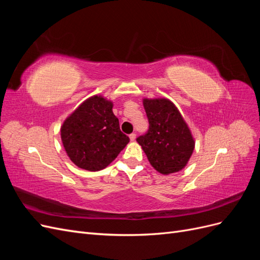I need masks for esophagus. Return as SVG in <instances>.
Returning <instances> with one entry per match:
<instances>
[{"label":"esophagus","mask_w":260,"mask_h":260,"mask_svg":"<svg viewBox=\"0 0 260 260\" xmlns=\"http://www.w3.org/2000/svg\"><path fill=\"white\" fill-rule=\"evenodd\" d=\"M129 138H130L131 141H135L136 138H137V135H136V133H131V135L129 136Z\"/></svg>","instance_id":"obj_1"}]
</instances>
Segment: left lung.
<instances>
[{
	"label": "left lung",
	"mask_w": 260,
	"mask_h": 260,
	"mask_svg": "<svg viewBox=\"0 0 260 260\" xmlns=\"http://www.w3.org/2000/svg\"><path fill=\"white\" fill-rule=\"evenodd\" d=\"M143 105L149 125L137 141L148 161L162 175L184 168L195 143L178 108L167 99H145Z\"/></svg>",
	"instance_id": "left-lung-1"
}]
</instances>
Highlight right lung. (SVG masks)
I'll return each mask as SVG.
<instances>
[{"instance_id":"obj_1","label":"right lung","mask_w":260,"mask_h":260,"mask_svg":"<svg viewBox=\"0 0 260 260\" xmlns=\"http://www.w3.org/2000/svg\"><path fill=\"white\" fill-rule=\"evenodd\" d=\"M62 145L79 168L99 171L107 167L129 143L113 113V103L102 96L84 101L62 123Z\"/></svg>"}]
</instances>
